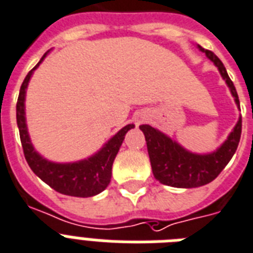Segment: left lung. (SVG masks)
I'll return each instance as SVG.
<instances>
[{
  "instance_id": "obj_1",
  "label": "left lung",
  "mask_w": 253,
  "mask_h": 253,
  "mask_svg": "<svg viewBox=\"0 0 253 253\" xmlns=\"http://www.w3.org/2000/svg\"><path fill=\"white\" fill-rule=\"evenodd\" d=\"M197 48L207 54V57L217 66L222 78L229 86L236 106L239 107V98L235 86L230 80L221 60L211 50L204 49L201 45H197ZM139 129L145 134L147 153L155 179L169 187L196 188L213 181L227 166L232 155L235 154L242 134V117H239L225 142L209 154L191 153L176 141L169 138L167 134L159 132L158 129L150 125H141Z\"/></svg>"
}]
</instances>
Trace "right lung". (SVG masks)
<instances>
[{
    "label": "right lung",
    "instance_id": "right-lung-1",
    "mask_svg": "<svg viewBox=\"0 0 253 253\" xmlns=\"http://www.w3.org/2000/svg\"><path fill=\"white\" fill-rule=\"evenodd\" d=\"M49 50L44 53L40 58L38 65L28 72L24 78L23 84L19 90V96L17 102V124L21 136L22 147H23L24 158L28 166L31 167L36 176H39L44 183L58 193L74 197H91L98 195L108 187L112 176V165L116 158L121 143L124 141L125 134L132 128L133 124H128L115 134L104 146L91 155L90 158L73 163H54L43 158L32 146L31 139L28 136L27 124H26V111H24V100H26V90L28 82L31 80L34 70L43 62Z\"/></svg>",
    "mask_w": 253,
    "mask_h": 253
}]
</instances>
